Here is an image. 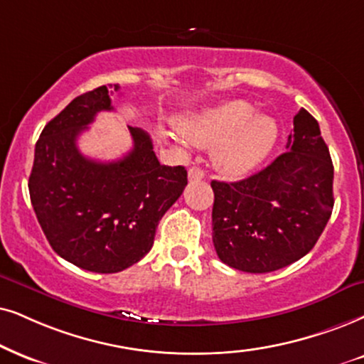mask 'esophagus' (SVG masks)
<instances>
[{
  "instance_id": "esophagus-1",
  "label": "esophagus",
  "mask_w": 364,
  "mask_h": 364,
  "mask_svg": "<svg viewBox=\"0 0 364 364\" xmlns=\"http://www.w3.org/2000/svg\"><path fill=\"white\" fill-rule=\"evenodd\" d=\"M203 178H205V173L201 168L191 166L190 171H188V179H190V181H200V179H203Z\"/></svg>"
}]
</instances>
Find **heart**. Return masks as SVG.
<instances>
[{
    "label": "heart",
    "instance_id": "b5f03b06",
    "mask_svg": "<svg viewBox=\"0 0 364 364\" xmlns=\"http://www.w3.org/2000/svg\"><path fill=\"white\" fill-rule=\"evenodd\" d=\"M181 134L205 148H215V164L223 173L243 174L265 159L277 141L272 117L255 114L245 100H227L185 117Z\"/></svg>",
    "mask_w": 364,
    "mask_h": 364
}]
</instances>
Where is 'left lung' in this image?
Returning <instances> with one entry per match:
<instances>
[{"instance_id": "obj_1", "label": "left lung", "mask_w": 364, "mask_h": 364, "mask_svg": "<svg viewBox=\"0 0 364 364\" xmlns=\"http://www.w3.org/2000/svg\"><path fill=\"white\" fill-rule=\"evenodd\" d=\"M287 151L254 176L211 181L216 255L232 269L265 274L309 254L333 213L334 166L319 124L301 109Z\"/></svg>"}]
</instances>
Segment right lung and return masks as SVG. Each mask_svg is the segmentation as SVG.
I'll return each instance as SVG.
<instances>
[{
	"instance_id": "add662e5",
	"label": "right lung",
	"mask_w": 364,
	"mask_h": 364,
	"mask_svg": "<svg viewBox=\"0 0 364 364\" xmlns=\"http://www.w3.org/2000/svg\"><path fill=\"white\" fill-rule=\"evenodd\" d=\"M110 94L112 85L85 92L43 127L28 181L53 250L99 274L121 272L148 254L159 220L188 185L186 169L159 164L153 141L139 127L129 126L132 149L122 159L100 163L80 153V132L100 110H114Z\"/></svg>"
}]
</instances>
